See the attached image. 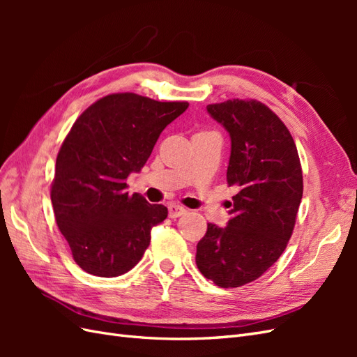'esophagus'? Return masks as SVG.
<instances>
[{
    "label": "esophagus",
    "mask_w": 357,
    "mask_h": 357,
    "mask_svg": "<svg viewBox=\"0 0 357 357\" xmlns=\"http://www.w3.org/2000/svg\"><path fill=\"white\" fill-rule=\"evenodd\" d=\"M186 213V208L181 207V205H177V204H171L168 207V214L171 219H176V218H180V215H183Z\"/></svg>",
    "instance_id": "obj_1"
}]
</instances>
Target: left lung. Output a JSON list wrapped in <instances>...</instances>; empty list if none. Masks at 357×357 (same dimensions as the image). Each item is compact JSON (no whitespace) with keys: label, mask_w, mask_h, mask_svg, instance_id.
<instances>
[{"label":"left lung","mask_w":357,"mask_h":357,"mask_svg":"<svg viewBox=\"0 0 357 357\" xmlns=\"http://www.w3.org/2000/svg\"><path fill=\"white\" fill-rule=\"evenodd\" d=\"M207 112L231 137L226 171L232 197L225 228L208 223L197 245L201 274L220 287H240L261 277L282 256L302 199L298 150L286 125L256 100H229Z\"/></svg>","instance_id":"8db88e82"}]
</instances>
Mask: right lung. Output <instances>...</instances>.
Instances as JSON below:
<instances>
[{
    "label": "right lung",
    "instance_id": "add662e5",
    "mask_svg": "<svg viewBox=\"0 0 357 357\" xmlns=\"http://www.w3.org/2000/svg\"><path fill=\"white\" fill-rule=\"evenodd\" d=\"M189 107L137 93H113L86 109L63 139L50 198L58 228L75 264L96 277L132 269L150 244V231L168 208L126 192L164 131Z\"/></svg>",
    "mask_w": 357,
    "mask_h": 357
}]
</instances>
